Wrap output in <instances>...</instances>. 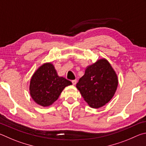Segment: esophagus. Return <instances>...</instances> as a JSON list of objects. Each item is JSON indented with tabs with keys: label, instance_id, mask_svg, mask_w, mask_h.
Returning a JSON list of instances; mask_svg holds the SVG:
<instances>
[{
	"label": "esophagus",
	"instance_id": "obj_1",
	"mask_svg": "<svg viewBox=\"0 0 146 146\" xmlns=\"http://www.w3.org/2000/svg\"><path fill=\"white\" fill-rule=\"evenodd\" d=\"M72 83L73 85H75L76 83H77V80H72Z\"/></svg>",
	"mask_w": 146,
	"mask_h": 146
}]
</instances>
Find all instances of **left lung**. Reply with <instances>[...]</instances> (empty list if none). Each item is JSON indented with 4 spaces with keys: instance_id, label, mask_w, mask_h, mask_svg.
I'll list each match as a JSON object with an SVG mask.
<instances>
[{
    "instance_id": "8db88e82",
    "label": "left lung",
    "mask_w": 146,
    "mask_h": 146,
    "mask_svg": "<svg viewBox=\"0 0 146 146\" xmlns=\"http://www.w3.org/2000/svg\"><path fill=\"white\" fill-rule=\"evenodd\" d=\"M118 83L117 75L111 64L106 59L101 58L86 68L76 88L89 106L99 108L113 98Z\"/></svg>"
}]
</instances>
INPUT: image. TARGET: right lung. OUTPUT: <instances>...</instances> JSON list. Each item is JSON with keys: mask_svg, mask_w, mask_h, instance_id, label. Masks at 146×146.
<instances>
[{"mask_svg": "<svg viewBox=\"0 0 146 146\" xmlns=\"http://www.w3.org/2000/svg\"><path fill=\"white\" fill-rule=\"evenodd\" d=\"M71 85V81L58 75L52 63H45L31 78L29 93L36 103L48 107L57 100L66 86Z\"/></svg>", "mask_w": 146, "mask_h": 146, "instance_id": "1", "label": "right lung"}]
</instances>
